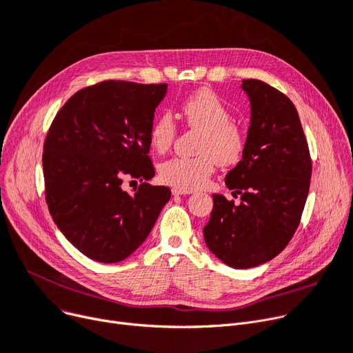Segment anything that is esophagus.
Here are the masks:
<instances>
[{
	"label": "esophagus",
	"instance_id": "esophagus-1",
	"mask_svg": "<svg viewBox=\"0 0 353 353\" xmlns=\"http://www.w3.org/2000/svg\"><path fill=\"white\" fill-rule=\"evenodd\" d=\"M173 196H184V194H192L193 190H186V189H180V188H173L172 189Z\"/></svg>",
	"mask_w": 353,
	"mask_h": 353
}]
</instances>
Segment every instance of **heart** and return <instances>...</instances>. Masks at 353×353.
<instances>
[{
	"instance_id": "1",
	"label": "heart",
	"mask_w": 353,
	"mask_h": 353,
	"mask_svg": "<svg viewBox=\"0 0 353 353\" xmlns=\"http://www.w3.org/2000/svg\"><path fill=\"white\" fill-rule=\"evenodd\" d=\"M188 125L203 132L197 157H174L160 165V179L170 186L196 190L205 186L214 172L216 161L223 165L236 164L245 150V139L232 124L228 105L216 92L201 88L181 104ZM177 134V127L169 113L157 116L150 127V144L160 154L169 152Z\"/></svg>"
}]
</instances>
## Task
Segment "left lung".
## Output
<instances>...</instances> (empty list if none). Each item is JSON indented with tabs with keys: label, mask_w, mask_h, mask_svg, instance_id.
<instances>
[{
	"label": "left lung",
	"mask_w": 353,
	"mask_h": 353,
	"mask_svg": "<svg viewBox=\"0 0 353 353\" xmlns=\"http://www.w3.org/2000/svg\"><path fill=\"white\" fill-rule=\"evenodd\" d=\"M250 101L245 150L226 174L240 205L213 194L203 228L209 250L233 269L261 266L279 254L298 228L309 193L312 161L293 103L261 80L240 85Z\"/></svg>",
	"instance_id": "obj_1"
}]
</instances>
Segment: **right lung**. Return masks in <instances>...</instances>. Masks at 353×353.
<instances>
[{
  "instance_id": "obj_1",
  "label": "right lung",
  "mask_w": 353,
  "mask_h": 353,
  "mask_svg": "<svg viewBox=\"0 0 353 353\" xmlns=\"http://www.w3.org/2000/svg\"><path fill=\"white\" fill-rule=\"evenodd\" d=\"M167 84L103 81L85 87L61 107L44 143L43 169L50 214L68 242L101 263H117L150 234L170 200L150 186L154 167L150 127ZM124 176L140 178L133 195Z\"/></svg>"
}]
</instances>
